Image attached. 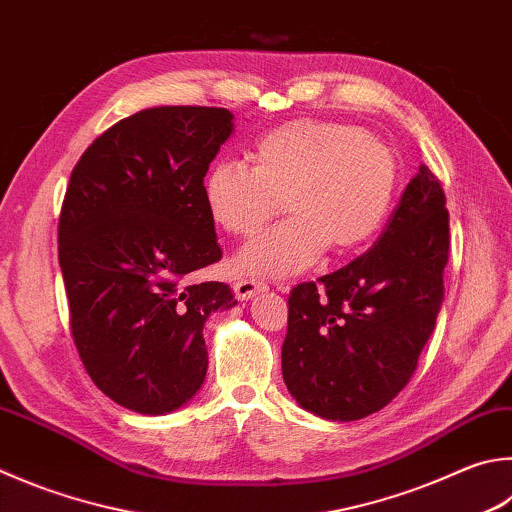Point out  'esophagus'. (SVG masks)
<instances>
[{
    "label": "esophagus",
    "instance_id": "esophagus-1",
    "mask_svg": "<svg viewBox=\"0 0 512 512\" xmlns=\"http://www.w3.org/2000/svg\"><path fill=\"white\" fill-rule=\"evenodd\" d=\"M232 288H235V295L239 297V300H250L255 293L266 291V284L259 280H237Z\"/></svg>",
    "mask_w": 512,
    "mask_h": 512
}]
</instances>
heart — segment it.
I'll return each mask as SVG.
<instances>
[{"mask_svg": "<svg viewBox=\"0 0 512 512\" xmlns=\"http://www.w3.org/2000/svg\"><path fill=\"white\" fill-rule=\"evenodd\" d=\"M394 152L360 127L300 118L257 138L253 167L217 161L203 179V201L235 237L262 230L282 199L291 212L241 250V273L286 277L311 268L331 244L338 253L367 244L394 206Z\"/></svg>", "mask_w": 512, "mask_h": 512, "instance_id": "1", "label": "heart"}]
</instances>
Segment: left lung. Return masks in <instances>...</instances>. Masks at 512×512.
Returning a JSON list of instances; mask_svg holds the SVG:
<instances>
[{
  "instance_id": "obj_1",
  "label": "left lung",
  "mask_w": 512,
  "mask_h": 512,
  "mask_svg": "<svg viewBox=\"0 0 512 512\" xmlns=\"http://www.w3.org/2000/svg\"><path fill=\"white\" fill-rule=\"evenodd\" d=\"M448 253L445 194L421 165L365 255L288 297L282 376L304 410L358 421L410 383L441 309Z\"/></svg>"
}]
</instances>
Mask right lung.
I'll return each mask as SVG.
<instances>
[{"instance_id": "obj_1", "label": "right lung", "mask_w": 512, "mask_h": 512, "mask_svg": "<svg viewBox=\"0 0 512 512\" xmlns=\"http://www.w3.org/2000/svg\"><path fill=\"white\" fill-rule=\"evenodd\" d=\"M232 134L224 107H154L111 125L71 172L58 259L71 336L102 394L165 414L203 385V324L237 300L192 282L221 259L203 176Z\"/></svg>"}]
</instances>
